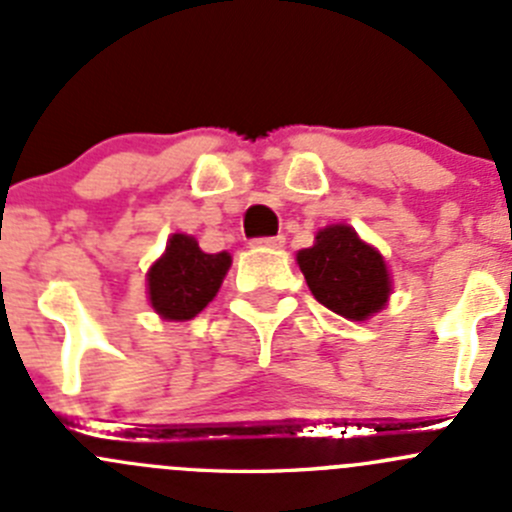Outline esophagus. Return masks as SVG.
Instances as JSON below:
<instances>
[{"instance_id": "esophagus-1", "label": "esophagus", "mask_w": 512, "mask_h": 512, "mask_svg": "<svg viewBox=\"0 0 512 512\" xmlns=\"http://www.w3.org/2000/svg\"><path fill=\"white\" fill-rule=\"evenodd\" d=\"M255 245L260 247H282L285 245V235H275V237H260V240H255Z\"/></svg>"}]
</instances>
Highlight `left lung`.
Wrapping results in <instances>:
<instances>
[{
	"instance_id": "8db88e82",
	"label": "left lung",
	"mask_w": 512,
	"mask_h": 512,
	"mask_svg": "<svg viewBox=\"0 0 512 512\" xmlns=\"http://www.w3.org/2000/svg\"><path fill=\"white\" fill-rule=\"evenodd\" d=\"M297 265L314 299L344 319L364 322L389 302V267L354 227L329 225L319 230L314 245L297 252Z\"/></svg>"
}]
</instances>
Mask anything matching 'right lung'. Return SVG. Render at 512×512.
<instances>
[{
    "instance_id": "right-lung-1",
    "label": "right lung",
    "mask_w": 512,
    "mask_h": 512,
    "mask_svg": "<svg viewBox=\"0 0 512 512\" xmlns=\"http://www.w3.org/2000/svg\"><path fill=\"white\" fill-rule=\"evenodd\" d=\"M232 257L208 255L183 232L170 235L165 252L148 270V299L168 322H185L203 312L223 285Z\"/></svg>"
}]
</instances>
